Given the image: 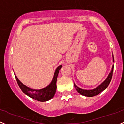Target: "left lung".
I'll return each instance as SVG.
<instances>
[{"label": "left lung", "mask_w": 124, "mask_h": 124, "mask_svg": "<svg viewBox=\"0 0 124 124\" xmlns=\"http://www.w3.org/2000/svg\"><path fill=\"white\" fill-rule=\"evenodd\" d=\"M112 61L113 62H114V55L112 54ZM113 70H114V65L112 66V69H111V71L110 72V73H109V75L107 77L106 79L103 82H102L99 86H98L96 88H94V89H82V88H79V87L77 86L76 85V84L74 83V86L76 90H77L79 93L81 95H84L85 96H88V97H92V96H96V95H98L100 92H101L102 91H104L107 87L108 86L110 82L111 81V79L112 77V73H113Z\"/></svg>", "instance_id": "8db88e82"}]
</instances>
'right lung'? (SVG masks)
<instances>
[{"label":"right lung","instance_id":"1","mask_svg":"<svg viewBox=\"0 0 124 124\" xmlns=\"http://www.w3.org/2000/svg\"><path fill=\"white\" fill-rule=\"evenodd\" d=\"M61 68H62V65H59L56 69L54 77L49 85L45 88L40 89H32V88H30L26 86L23 83L20 82L15 74V76L19 86L24 93L38 101L45 102L52 98L55 94L56 91L57 78H58V73Z\"/></svg>","mask_w":124,"mask_h":124}]
</instances>
